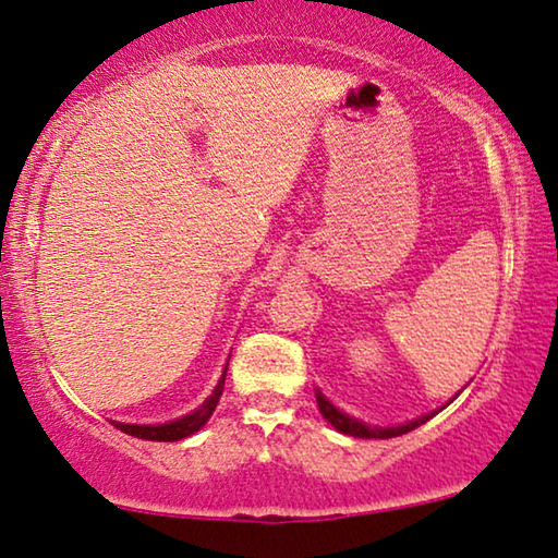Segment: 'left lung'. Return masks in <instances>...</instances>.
<instances>
[{
    "label": "left lung",
    "mask_w": 558,
    "mask_h": 558,
    "mask_svg": "<svg viewBox=\"0 0 558 558\" xmlns=\"http://www.w3.org/2000/svg\"><path fill=\"white\" fill-rule=\"evenodd\" d=\"M315 397H317V407H320V414H323V417H325L327 422L332 424L335 429L342 432V435L360 437V439H390V437L407 435V432L417 429L420 424L432 420V417H435V414L439 412V410H435V412H429V414H422V417H417V420L404 422V424H395V427H377V424H367V422H362V420L350 417V414H344V412L338 410V407H335L330 400H327V397H325L320 390H315ZM454 397H457V395H454ZM454 397H452V400H454ZM452 400H449V402H452ZM449 402H447V404H449Z\"/></svg>",
    "instance_id": "8db88e82"
}]
</instances>
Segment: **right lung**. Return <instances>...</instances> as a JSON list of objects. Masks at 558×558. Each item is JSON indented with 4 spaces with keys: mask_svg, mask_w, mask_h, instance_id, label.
<instances>
[{
    "mask_svg": "<svg viewBox=\"0 0 558 558\" xmlns=\"http://www.w3.org/2000/svg\"><path fill=\"white\" fill-rule=\"evenodd\" d=\"M226 369H228V362L223 367V375H220L218 385L214 387V392L206 397V402L196 410L183 414L179 420H171V422H163V424H126V422H113V427L126 432L131 437H138V439H151V441H179L183 437H191L196 435V432L203 427L210 420V414H214L216 404L220 400V395H223V385H226Z\"/></svg>",
    "mask_w": 558,
    "mask_h": 558,
    "instance_id": "add662e5",
    "label": "right lung"
}]
</instances>
